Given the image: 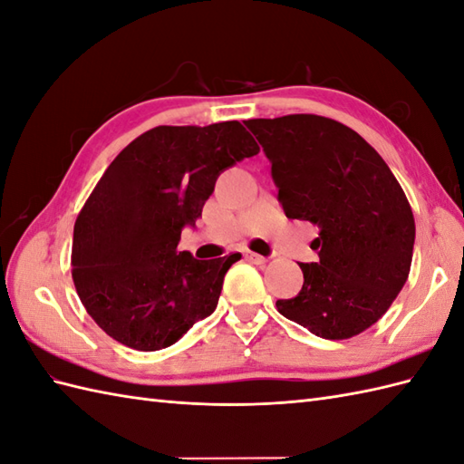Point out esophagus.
Here are the masks:
<instances>
[{
	"instance_id": "1",
	"label": "esophagus",
	"mask_w": 464,
	"mask_h": 464,
	"mask_svg": "<svg viewBox=\"0 0 464 464\" xmlns=\"http://www.w3.org/2000/svg\"><path fill=\"white\" fill-rule=\"evenodd\" d=\"M246 258H249L251 263H256V265H265L268 258L263 256V255H256V253H246Z\"/></svg>"
}]
</instances>
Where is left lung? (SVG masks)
Returning <instances> with one entry per match:
<instances>
[{
	"instance_id": "1",
	"label": "left lung",
	"mask_w": 464,
	"mask_h": 464,
	"mask_svg": "<svg viewBox=\"0 0 464 464\" xmlns=\"http://www.w3.org/2000/svg\"><path fill=\"white\" fill-rule=\"evenodd\" d=\"M271 161L288 219L318 225V263H300L304 285L276 300L288 320L326 340L375 324L409 276L413 211L383 158L332 118L288 114L245 121Z\"/></svg>"
}]
</instances>
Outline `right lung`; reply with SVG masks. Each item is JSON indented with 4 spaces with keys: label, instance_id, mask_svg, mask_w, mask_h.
<instances>
[{
    "label": "right lung",
    "instance_id": "obj_1",
    "mask_svg": "<svg viewBox=\"0 0 464 464\" xmlns=\"http://www.w3.org/2000/svg\"><path fill=\"white\" fill-rule=\"evenodd\" d=\"M258 154L241 122L156 126L106 168L72 233V281L111 338L140 352L176 343L218 308L241 255L199 261L178 251L221 171Z\"/></svg>",
    "mask_w": 464,
    "mask_h": 464
}]
</instances>
